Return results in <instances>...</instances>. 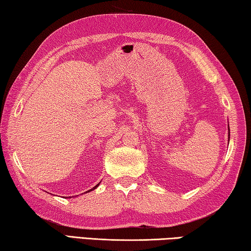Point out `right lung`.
Segmentation results:
<instances>
[{
	"label": "right lung",
	"instance_id": "add662e5",
	"mask_svg": "<svg viewBox=\"0 0 251 251\" xmlns=\"http://www.w3.org/2000/svg\"><path fill=\"white\" fill-rule=\"evenodd\" d=\"M98 185H99V184H98ZM98 185H96V186H95V187H94V190H95V188H96V187H97V186H98ZM89 191H92V188H91V190H89ZM89 191H88V192H89Z\"/></svg>",
	"mask_w": 251,
	"mask_h": 251
}]
</instances>
